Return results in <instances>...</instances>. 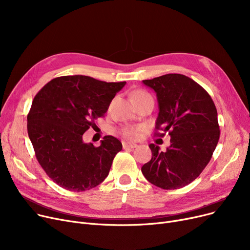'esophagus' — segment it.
Masks as SVG:
<instances>
[{"label": "esophagus", "mask_w": 250, "mask_h": 250, "mask_svg": "<svg viewBox=\"0 0 250 250\" xmlns=\"http://www.w3.org/2000/svg\"><path fill=\"white\" fill-rule=\"evenodd\" d=\"M123 146H124V148L125 149V148H129V149H134V148H137V144H135V143H128V142H124L123 143Z\"/></svg>", "instance_id": "obj_1"}]
</instances>
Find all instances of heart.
I'll return each mask as SVG.
<instances>
[{"label":"heart","instance_id":"heart-1","mask_svg":"<svg viewBox=\"0 0 250 250\" xmlns=\"http://www.w3.org/2000/svg\"><path fill=\"white\" fill-rule=\"evenodd\" d=\"M145 95H148L147 92L143 91V90H136L133 92L130 97H132V99H135V98L143 97ZM142 130H143V128L141 126H125V128H123V135L126 139L136 140L141 136Z\"/></svg>","mask_w":250,"mask_h":250}]
</instances>
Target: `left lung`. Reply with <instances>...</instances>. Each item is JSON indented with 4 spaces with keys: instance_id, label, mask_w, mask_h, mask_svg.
<instances>
[{
    "instance_id": "left-lung-1",
    "label": "left lung",
    "mask_w": 250,
    "mask_h": 250,
    "mask_svg": "<svg viewBox=\"0 0 250 250\" xmlns=\"http://www.w3.org/2000/svg\"><path fill=\"white\" fill-rule=\"evenodd\" d=\"M143 83L157 95L159 113L156 133L171 137L170 146L160 151L150 144L152 159L142 172L152 185L163 189H177L198 177L212 158L220 138L218 113L208 92L192 79L180 74H166Z\"/></svg>"
}]
</instances>
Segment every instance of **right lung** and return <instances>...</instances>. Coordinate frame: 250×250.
<instances>
[{"mask_svg":"<svg viewBox=\"0 0 250 250\" xmlns=\"http://www.w3.org/2000/svg\"><path fill=\"white\" fill-rule=\"evenodd\" d=\"M125 82H103L88 76L52 79L35 95L27 130L36 159L51 180L72 191L93 188L107 177L122 143L105 136L99 147L83 134L107 111Z\"/></svg>","mask_w":250,"mask_h":250,"instance_id":"1","label":"right lung"}]
</instances>
